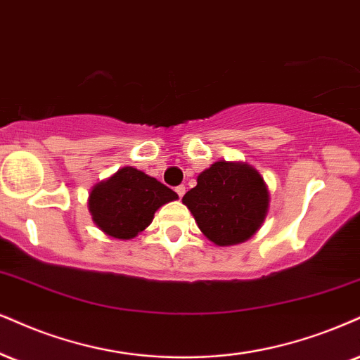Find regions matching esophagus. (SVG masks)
I'll return each instance as SVG.
<instances>
[{
  "label": "esophagus",
  "instance_id": "34e87169",
  "mask_svg": "<svg viewBox=\"0 0 360 360\" xmlns=\"http://www.w3.org/2000/svg\"><path fill=\"white\" fill-rule=\"evenodd\" d=\"M175 192L179 193L180 198L184 197V193H185V185H179V187H175Z\"/></svg>",
  "mask_w": 360,
  "mask_h": 360
}]
</instances>
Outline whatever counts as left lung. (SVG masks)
Returning <instances> with one entry per match:
<instances>
[{"label": "left lung", "mask_w": 360, "mask_h": 360, "mask_svg": "<svg viewBox=\"0 0 360 360\" xmlns=\"http://www.w3.org/2000/svg\"><path fill=\"white\" fill-rule=\"evenodd\" d=\"M181 202L208 240L225 247L247 240L260 229L269 190L260 173L247 163L215 162L198 175L197 187Z\"/></svg>", "instance_id": "8db88e82"}]
</instances>
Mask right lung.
Listing matches in <instances>:
<instances>
[{
  "mask_svg": "<svg viewBox=\"0 0 360 360\" xmlns=\"http://www.w3.org/2000/svg\"><path fill=\"white\" fill-rule=\"evenodd\" d=\"M179 195L136 168H120L88 198L93 221L110 237L128 240L152 224L155 212Z\"/></svg>",
  "mask_w": 360,
  "mask_h": 360,
  "instance_id": "add662e5",
  "label": "right lung"
}]
</instances>
